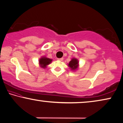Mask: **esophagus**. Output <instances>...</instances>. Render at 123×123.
<instances>
[{
	"instance_id": "obj_1",
	"label": "esophagus",
	"mask_w": 123,
	"mask_h": 123,
	"mask_svg": "<svg viewBox=\"0 0 123 123\" xmlns=\"http://www.w3.org/2000/svg\"><path fill=\"white\" fill-rule=\"evenodd\" d=\"M57 60H59V61H63V58H57Z\"/></svg>"
}]
</instances>
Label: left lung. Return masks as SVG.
I'll use <instances>...</instances> for the list:
<instances>
[{
  "instance_id": "8db88e82",
  "label": "left lung",
  "mask_w": 123,
  "mask_h": 123,
  "mask_svg": "<svg viewBox=\"0 0 123 123\" xmlns=\"http://www.w3.org/2000/svg\"><path fill=\"white\" fill-rule=\"evenodd\" d=\"M78 61L76 58H73L71 61L69 62L68 66L71 68L72 70H75L78 67Z\"/></svg>"
}]
</instances>
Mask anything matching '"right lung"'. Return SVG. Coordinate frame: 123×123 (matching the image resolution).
<instances>
[{"instance_id":"right-lung-1","label":"right lung","mask_w":123,"mask_h":123,"mask_svg":"<svg viewBox=\"0 0 123 123\" xmlns=\"http://www.w3.org/2000/svg\"><path fill=\"white\" fill-rule=\"evenodd\" d=\"M51 61H52V60L50 59V58L46 57H42L40 59L39 63L40 65H41V67L45 68L47 65H49L51 63Z\"/></svg>"}]
</instances>
